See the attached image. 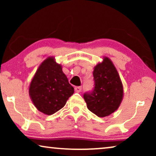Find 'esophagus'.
<instances>
[{
    "label": "esophagus",
    "instance_id": "obj_1",
    "mask_svg": "<svg viewBox=\"0 0 156 156\" xmlns=\"http://www.w3.org/2000/svg\"><path fill=\"white\" fill-rule=\"evenodd\" d=\"M74 91H76V92H80L81 91H82V87H74Z\"/></svg>",
    "mask_w": 156,
    "mask_h": 156
}]
</instances>
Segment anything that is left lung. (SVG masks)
<instances>
[{
	"mask_svg": "<svg viewBox=\"0 0 156 156\" xmlns=\"http://www.w3.org/2000/svg\"><path fill=\"white\" fill-rule=\"evenodd\" d=\"M93 76L94 88L84 94L87 108L97 116H108L118 109L122 101L123 87L120 76L107 57L95 66Z\"/></svg>",
	"mask_w": 156,
	"mask_h": 156,
	"instance_id": "obj_1",
	"label": "left lung"
}]
</instances>
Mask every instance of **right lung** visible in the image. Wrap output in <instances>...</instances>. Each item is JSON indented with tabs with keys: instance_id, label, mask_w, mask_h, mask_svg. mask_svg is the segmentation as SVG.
I'll use <instances>...</instances> for the list:
<instances>
[{
	"instance_id": "obj_1",
	"label": "right lung",
	"mask_w": 156,
	"mask_h": 156,
	"mask_svg": "<svg viewBox=\"0 0 156 156\" xmlns=\"http://www.w3.org/2000/svg\"><path fill=\"white\" fill-rule=\"evenodd\" d=\"M74 94V88L54 57L42 62L32 79L29 95L37 109L52 115L64 107Z\"/></svg>"
}]
</instances>
